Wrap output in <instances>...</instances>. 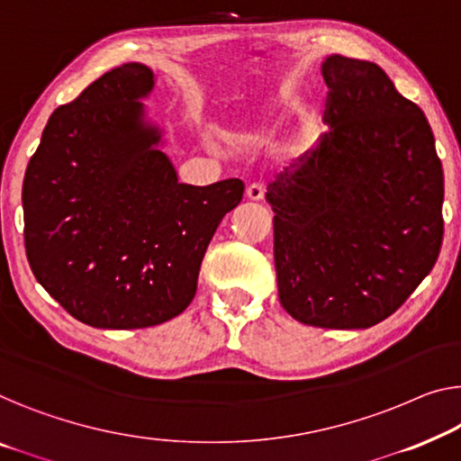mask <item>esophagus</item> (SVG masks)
Listing matches in <instances>:
<instances>
[{"label":"esophagus","mask_w":461,"mask_h":461,"mask_svg":"<svg viewBox=\"0 0 461 461\" xmlns=\"http://www.w3.org/2000/svg\"><path fill=\"white\" fill-rule=\"evenodd\" d=\"M246 198H249V201H263L265 198L263 184H250V186L246 188Z\"/></svg>","instance_id":"34e87169"}]
</instances>
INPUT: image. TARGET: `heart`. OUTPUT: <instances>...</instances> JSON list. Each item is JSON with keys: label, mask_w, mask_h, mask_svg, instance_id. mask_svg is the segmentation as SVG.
Listing matches in <instances>:
<instances>
[{"label": "heart", "mask_w": 461, "mask_h": 461, "mask_svg": "<svg viewBox=\"0 0 461 461\" xmlns=\"http://www.w3.org/2000/svg\"><path fill=\"white\" fill-rule=\"evenodd\" d=\"M275 130L267 126V123H254L250 128H242L236 134V140L242 144H250V147H260V144H269L273 140ZM319 130L314 123H304L296 134L292 136L284 147V159L298 161L302 157L311 153L317 144Z\"/></svg>", "instance_id": "obj_1"}]
</instances>
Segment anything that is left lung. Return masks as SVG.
Instances as JSON below:
<instances>
[{
  "label": "left lung",
  "instance_id": "1",
  "mask_svg": "<svg viewBox=\"0 0 461 461\" xmlns=\"http://www.w3.org/2000/svg\"><path fill=\"white\" fill-rule=\"evenodd\" d=\"M317 149L267 186L279 302L322 329L391 317L443 242V167L422 109L373 61L329 55Z\"/></svg>",
  "mask_w": 461,
  "mask_h": 461
}]
</instances>
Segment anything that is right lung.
Instances as JSON below:
<instances>
[{
  "label": "right lung",
  "mask_w": 461,
  "mask_h": 461,
  "mask_svg": "<svg viewBox=\"0 0 461 461\" xmlns=\"http://www.w3.org/2000/svg\"><path fill=\"white\" fill-rule=\"evenodd\" d=\"M153 70L123 64L59 105L23 184L24 249L34 277L74 319L144 329L186 311L238 177L190 186L144 123Z\"/></svg>",
  "instance_id": "add662e5"
}]
</instances>
